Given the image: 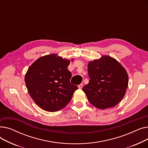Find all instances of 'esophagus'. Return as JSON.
<instances>
[{"label":"esophagus","mask_w":148,"mask_h":148,"mask_svg":"<svg viewBox=\"0 0 148 148\" xmlns=\"http://www.w3.org/2000/svg\"><path fill=\"white\" fill-rule=\"evenodd\" d=\"M83 84H79V86H78V88H79V89H82V88H83Z\"/></svg>","instance_id":"34e87169"}]
</instances>
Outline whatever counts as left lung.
I'll use <instances>...</instances> for the list:
<instances>
[{
  "mask_svg": "<svg viewBox=\"0 0 148 148\" xmlns=\"http://www.w3.org/2000/svg\"><path fill=\"white\" fill-rule=\"evenodd\" d=\"M88 71L90 80L82 90L90 103L101 110L117 105L128 86L125 69L113 58L103 56L90 61Z\"/></svg>",
  "mask_w": 148,
  "mask_h": 148,
  "instance_id": "1",
  "label": "left lung"
}]
</instances>
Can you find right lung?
<instances>
[{
	"label": "right lung",
	"instance_id": "add662e5",
	"mask_svg": "<svg viewBox=\"0 0 148 148\" xmlns=\"http://www.w3.org/2000/svg\"><path fill=\"white\" fill-rule=\"evenodd\" d=\"M74 59H71L73 62ZM70 60L56 54L42 56L30 66L25 81L28 92L42 109L54 112L64 108L78 87L70 83Z\"/></svg>",
	"mask_w": 148,
	"mask_h": 148
}]
</instances>
